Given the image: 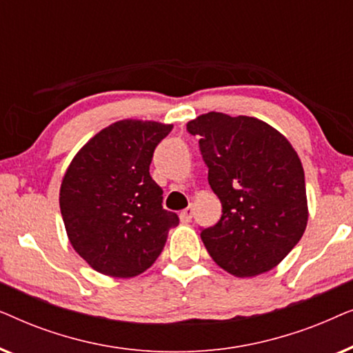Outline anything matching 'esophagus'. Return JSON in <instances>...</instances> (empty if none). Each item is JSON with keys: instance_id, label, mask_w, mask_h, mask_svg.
<instances>
[{"instance_id": "34e87169", "label": "esophagus", "mask_w": 353, "mask_h": 353, "mask_svg": "<svg viewBox=\"0 0 353 353\" xmlns=\"http://www.w3.org/2000/svg\"><path fill=\"white\" fill-rule=\"evenodd\" d=\"M192 214H194V209H192V207H186L185 210H181L180 220L183 221V223H188V221H191Z\"/></svg>"}]
</instances>
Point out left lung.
I'll use <instances>...</instances> for the list:
<instances>
[{
	"mask_svg": "<svg viewBox=\"0 0 353 353\" xmlns=\"http://www.w3.org/2000/svg\"><path fill=\"white\" fill-rule=\"evenodd\" d=\"M186 128L201 137L209 185L221 202L219 223L201 231L207 252L238 278L270 272L307 228L297 152L278 130L248 115L202 114Z\"/></svg>",
	"mask_w": 353,
	"mask_h": 353,
	"instance_id": "left-lung-1",
	"label": "left lung"
}]
</instances>
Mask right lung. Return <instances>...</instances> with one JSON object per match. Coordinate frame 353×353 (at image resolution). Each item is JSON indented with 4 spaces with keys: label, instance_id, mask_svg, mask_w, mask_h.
I'll use <instances>...</instances> for the list:
<instances>
[{
    "label": "right lung",
    "instance_id": "add662e5",
    "mask_svg": "<svg viewBox=\"0 0 353 353\" xmlns=\"http://www.w3.org/2000/svg\"><path fill=\"white\" fill-rule=\"evenodd\" d=\"M173 125L120 120L94 134L62 178L59 205L72 248L96 272L133 278L161 255L180 223L149 175L154 149Z\"/></svg>",
    "mask_w": 353,
    "mask_h": 353
}]
</instances>
